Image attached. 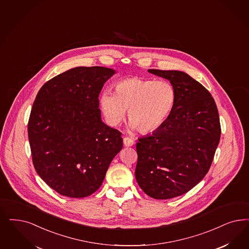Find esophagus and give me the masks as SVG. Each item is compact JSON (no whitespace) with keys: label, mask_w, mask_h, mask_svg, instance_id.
<instances>
[{"label":"esophagus","mask_w":249,"mask_h":249,"mask_svg":"<svg viewBox=\"0 0 249 249\" xmlns=\"http://www.w3.org/2000/svg\"><path fill=\"white\" fill-rule=\"evenodd\" d=\"M123 143H124V145L127 146V147H130V146L134 144V141L130 138L125 137L123 139Z\"/></svg>","instance_id":"34e87169"}]
</instances>
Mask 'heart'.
Returning <instances> with one entry per match:
<instances>
[{"instance_id": "1", "label": "heart", "mask_w": 249, "mask_h": 249, "mask_svg": "<svg viewBox=\"0 0 249 249\" xmlns=\"http://www.w3.org/2000/svg\"><path fill=\"white\" fill-rule=\"evenodd\" d=\"M177 92L166 80L127 78L114 86V94L102 93L99 105L111 126H118L128 110L129 126L141 133L160 129L175 107Z\"/></svg>"}]
</instances>
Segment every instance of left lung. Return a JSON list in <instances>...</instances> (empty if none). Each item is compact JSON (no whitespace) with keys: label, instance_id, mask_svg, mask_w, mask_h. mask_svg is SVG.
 I'll return each instance as SVG.
<instances>
[{"label":"left lung","instance_id":"left-lung-1","mask_svg":"<svg viewBox=\"0 0 249 249\" xmlns=\"http://www.w3.org/2000/svg\"><path fill=\"white\" fill-rule=\"evenodd\" d=\"M148 71L167 79L177 100L160 129L138 139L135 177L148 196L168 199L187 193L205 177L220 142V119L212 94L188 73Z\"/></svg>","mask_w":249,"mask_h":249}]
</instances>
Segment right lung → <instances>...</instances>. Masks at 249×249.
<instances>
[{
  "label": "right lung",
  "mask_w": 249,
  "mask_h": 249,
  "mask_svg": "<svg viewBox=\"0 0 249 249\" xmlns=\"http://www.w3.org/2000/svg\"><path fill=\"white\" fill-rule=\"evenodd\" d=\"M116 73L105 67L70 69L48 81L28 120L35 169L52 189L70 197L100 188L123 146L121 133L101 120L98 96Z\"/></svg>",
  "instance_id": "obj_1"
}]
</instances>
